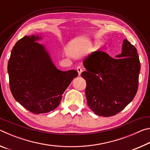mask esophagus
Wrapping results in <instances>:
<instances>
[{
  "label": "esophagus",
  "mask_w": 150,
  "mask_h": 150,
  "mask_svg": "<svg viewBox=\"0 0 150 150\" xmlns=\"http://www.w3.org/2000/svg\"><path fill=\"white\" fill-rule=\"evenodd\" d=\"M77 72H78L79 75H81V73H82L83 71V68L81 67V66H77Z\"/></svg>",
  "instance_id": "34e87169"
}]
</instances>
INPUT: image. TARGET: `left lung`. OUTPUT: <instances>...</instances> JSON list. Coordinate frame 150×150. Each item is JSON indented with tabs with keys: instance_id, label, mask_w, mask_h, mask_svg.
<instances>
[{
	"instance_id": "8db88e82",
	"label": "left lung",
	"mask_w": 150,
	"mask_h": 150,
	"mask_svg": "<svg viewBox=\"0 0 150 150\" xmlns=\"http://www.w3.org/2000/svg\"><path fill=\"white\" fill-rule=\"evenodd\" d=\"M116 58L101 51L83 61L88 106L95 115L109 117L116 115L134 99L138 88L140 62L136 48L126 39Z\"/></svg>"
}]
</instances>
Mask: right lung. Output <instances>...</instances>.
Here are the masks:
<instances>
[{
    "instance_id": "1",
    "label": "right lung",
    "mask_w": 150,
    "mask_h": 150,
    "mask_svg": "<svg viewBox=\"0 0 150 150\" xmlns=\"http://www.w3.org/2000/svg\"><path fill=\"white\" fill-rule=\"evenodd\" d=\"M38 35H25L13 47L8 63L10 88L18 103L31 112L47 113L59 106L75 70L57 69L49 53L36 42Z\"/></svg>"
}]
</instances>
